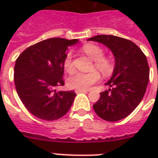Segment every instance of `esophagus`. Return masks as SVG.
Masks as SVG:
<instances>
[{"instance_id":"esophagus-1","label":"esophagus","mask_w":158,"mask_h":158,"mask_svg":"<svg viewBox=\"0 0 158 158\" xmlns=\"http://www.w3.org/2000/svg\"><path fill=\"white\" fill-rule=\"evenodd\" d=\"M74 91H75V93L76 94H79V93H82V92H88V91H89V90H88V89H76L75 90H74Z\"/></svg>"}]
</instances>
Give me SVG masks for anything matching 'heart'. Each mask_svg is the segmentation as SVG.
Here are the masks:
<instances>
[{
  "label": "heart",
  "mask_w": 158,
  "mask_h": 158,
  "mask_svg": "<svg viewBox=\"0 0 158 158\" xmlns=\"http://www.w3.org/2000/svg\"><path fill=\"white\" fill-rule=\"evenodd\" d=\"M82 51L89 57L94 60V67L99 70L105 77L112 75L114 70V64L110 58L103 56V49L95 44H86L82 47ZM63 68L65 71L71 73L73 70V57L71 52L66 55L63 60ZM101 79V74L97 70H92L88 73L75 72L69 76L68 79V85L73 89H87L90 88Z\"/></svg>",
  "instance_id": "b5f03b06"
}]
</instances>
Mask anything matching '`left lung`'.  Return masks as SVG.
Segmentation results:
<instances>
[{
  "label": "left lung",
  "mask_w": 158,
  "mask_h": 158,
  "mask_svg": "<svg viewBox=\"0 0 158 158\" xmlns=\"http://www.w3.org/2000/svg\"><path fill=\"white\" fill-rule=\"evenodd\" d=\"M88 40L105 45L115 57L113 75L106 83L111 89L101 93L93 108L106 121L121 120L135 109L146 93L150 73L146 56L134 42L121 37L101 35Z\"/></svg>",
  "instance_id": "left-lung-1"
}]
</instances>
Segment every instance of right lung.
<instances>
[{"label": "right lung", "mask_w": 158, "mask_h": 158, "mask_svg": "<svg viewBox=\"0 0 158 158\" xmlns=\"http://www.w3.org/2000/svg\"><path fill=\"white\" fill-rule=\"evenodd\" d=\"M78 40L51 38L29 46L14 67V83L23 104L38 118L52 121L69 112L76 94L57 91L64 85L63 60L69 46Z\"/></svg>", "instance_id": "add662e5"}]
</instances>
